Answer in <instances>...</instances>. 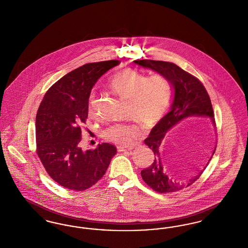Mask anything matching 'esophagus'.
Masks as SVG:
<instances>
[{
    "mask_svg": "<svg viewBox=\"0 0 248 248\" xmlns=\"http://www.w3.org/2000/svg\"><path fill=\"white\" fill-rule=\"evenodd\" d=\"M134 149V146H129V147H123V146H117V150L119 152H126V151H131Z\"/></svg>",
    "mask_w": 248,
    "mask_h": 248,
    "instance_id": "obj_1",
    "label": "esophagus"
}]
</instances>
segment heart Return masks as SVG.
Returning a JSON list of instances; mask_svg holds the SVG:
<instances>
[{"mask_svg": "<svg viewBox=\"0 0 248 248\" xmlns=\"http://www.w3.org/2000/svg\"><path fill=\"white\" fill-rule=\"evenodd\" d=\"M108 86L113 94L127 100V115L147 127L153 126L163 118L172 96L170 83L164 76L147 77L133 69H124L115 73ZM89 112H95L94 96L89 100ZM140 134V130L137 124L127 123L109 125L103 136L120 146H126Z\"/></svg>", "mask_w": 248, "mask_h": 248, "instance_id": "1", "label": "heart"}]
</instances>
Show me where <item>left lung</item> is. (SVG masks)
Here are the masks:
<instances>
[{
  "mask_svg": "<svg viewBox=\"0 0 248 248\" xmlns=\"http://www.w3.org/2000/svg\"><path fill=\"white\" fill-rule=\"evenodd\" d=\"M134 62L139 66L164 76L170 83L171 89L173 90L170 110L155 124L149 137L144 140L145 144L153 150L154 161L150 167L142 170V178L152 189L158 192L178 191L191 185L199 178L212 159L217 146H214L210 155L206 154L197 173L186 181L177 180L167 175L161 159V146L166 133L186 119L207 117L211 120L214 127H216L210 97L204 86L197 78L183 71L174 63L150 59L134 60Z\"/></svg>",
  "mask_w": 248,
  "mask_h": 248,
  "instance_id": "1",
  "label": "left lung"
}]
</instances>
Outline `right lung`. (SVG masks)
Instances as JSON below:
<instances>
[{"instance_id": "right-lung-1", "label": "right lung", "mask_w": 248, "mask_h": 248, "mask_svg": "<svg viewBox=\"0 0 248 248\" xmlns=\"http://www.w3.org/2000/svg\"><path fill=\"white\" fill-rule=\"evenodd\" d=\"M119 65L118 60L88 63L54 83L36 115L37 154L48 175L64 188L82 191L106 173L117 154L109 143L83 151L81 124L88 117L89 97L97 80Z\"/></svg>"}]
</instances>
